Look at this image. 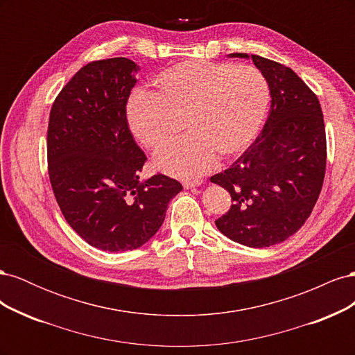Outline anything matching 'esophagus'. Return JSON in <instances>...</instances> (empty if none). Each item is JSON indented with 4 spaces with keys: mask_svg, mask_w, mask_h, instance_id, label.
Segmentation results:
<instances>
[{
    "mask_svg": "<svg viewBox=\"0 0 355 355\" xmlns=\"http://www.w3.org/2000/svg\"><path fill=\"white\" fill-rule=\"evenodd\" d=\"M202 185V180H187L184 182L185 189H192V188H198Z\"/></svg>",
    "mask_w": 355,
    "mask_h": 355,
    "instance_id": "obj_1",
    "label": "esophagus"
}]
</instances>
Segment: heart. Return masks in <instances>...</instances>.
<instances>
[{
    "mask_svg": "<svg viewBox=\"0 0 355 355\" xmlns=\"http://www.w3.org/2000/svg\"><path fill=\"white\" fill-rule=\"evenodd\" d=\"M154 93L128 99L127 124L146 148L163 144L173 118L184 115L188 132L157 149L154 167L166 175L194 179L207 173L218 157L230 161L244 153L259 133L270 105V85L253 67L185 60L159 72Z\"/></svg>",
    "mask_w": 355,
    "mask_h": 355,
    "instance_id": "b5f03b06",
    "label": "heart"
}]
</instances>
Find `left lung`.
I'll return each mask as SVG.
<instances>
[{"label": "left lung", "instance_id": "left-lung-1", "mask_svg": "<svg viewBox=\"0 0 355 355\" xmlns=\"http://www.w3.org/2000/svg\"><path fill=\"white\" fill-rule=\"evenodd\" d=\"M270 85L271 108L261 135L235 163L210 178L232 206L216 222L230 240L253 249L283 243L309 218L326 173V130L317 96L282 63L247 53Z\"/></svg>", "mask_w": 355, "mask_h": 355}]
</instances>
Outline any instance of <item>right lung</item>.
I'll use <instances>...</instances> for the list:
<instances>
[{"instance_id": "obj_1", "label": "right lung", "mask_w": 355, "mask_h": 355, "mask_svg": "<svg viewBox=\"0 0 355 355\" xmlns=\"http://www.w3.org/2000/svg\"><path fill=\"white\" fill-rule=\"evenodd\" d=\"M139 69L125 58L92 62L62 89L50 111L53 192L71 228L105 252L135 250L151 240L182 191L164 175L139 179L146 157L125 116Z\"/></svg>"}]
</instances>
